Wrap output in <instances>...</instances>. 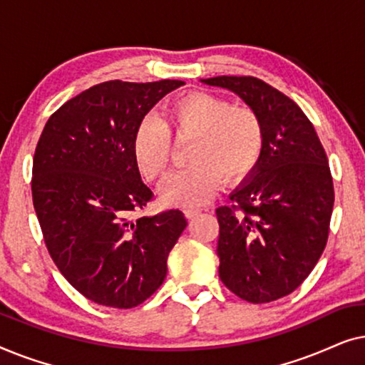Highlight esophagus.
Listing matches in <instances>:
<instances>
[{
    "label": "esophagus",
    "instance_id": "obj_1",
    "mask_svg": "<svg viewBox=\"0 0 365 365\" xmlns=\"http://www.w3.org/2000/svg\"><path fill=\"white\" fill-rule=\"evenodd\" d=\"M199 212H201V211H199V209H194V207H187V209H184V214H186V217H187V219L196 217Z\"/></svg>",
    "mask_w": 365,
    "mask_h": 365
}]
</instances>
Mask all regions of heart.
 Instances as JSON below:
<instances>
[{
	"instance_id": "b5f03b06",
	"label": "heart",
	"mask_w": 365,
	"mask_h": 365,
	"mask_svg": "<svg viewBox=\"0 0 365 365\" xmlns=\"http://www.w3.org/2000/svg\"><path fill=\"white\" fill-rule=\"evenodd\" d=\"M171 136L178 141L191 139L189 168L171 179L164 201L199 206L216 194L222 179L234 184L254 171L266 144V126L256 109L234 106L216 94L192 91L176 98L163 118H144L134 134V161L148 182L168 178Z\"/></svg>"
}]
</instances>
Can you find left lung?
Wrapping results in <instances>:
<instances>
[{"label":"left lung","mask_w":365,"mask_h":365,"mask_svg":"<svg viewBox=\"0 0 365 365\" xmlns=\"http://www.w3.org/2000/svg\"><path fill=\"white\" fill-rule=\"evenodd\" d=\"M202 83L236 93L266 126L257 166L216 209L219 277L244 301H277L301 286L327 244L334 182L326 151L302 109L262 79Z\"/></svg>","instance_id":"8db88e82"}]
</instances>
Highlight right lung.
I'll use <instances>...</instances> for the list:
<instances>
[{
	"label": "right lung",
	"instance_id": "1",
	"mask_svg": "<svg viewBox=\"0 0 365 365\" xmlns=\"http://www.w3.org/2000/svg\"><path fill=\"white\" fill-rule=\"evenodd\" d=\"M184 81H106L51 114L33 158V204L59 272L99 306L131 309L164 282L187 226L179 209L134 216L154 199L134 161L144 116Z\"/></svg>",
	"mask_w": 365,
	"mask_h": 365
}]
</instances>
